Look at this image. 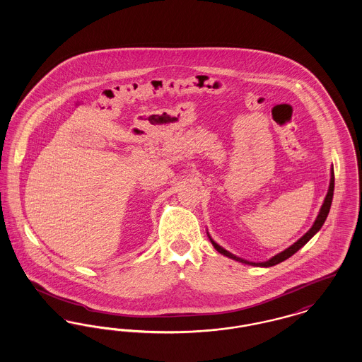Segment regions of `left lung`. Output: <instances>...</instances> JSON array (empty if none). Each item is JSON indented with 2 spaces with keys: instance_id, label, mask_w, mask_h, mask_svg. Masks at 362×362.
<instances>
[{
  "instance_id": "1",
  "label": "left lung",
  "mask_w": 362,
  "mask_h": 362,
  "mask_svg": "<svg viewBox=\"0 0 362 362\" xmlns=\"http://www.w3.org/2000/svg\"><path fill=\"white\" fill-rule=\"evenodd\" d=\"M332 195H334V168H331V180H329V187H328L327 195H326V199H325V204H323V206L320 209V211H319V216L316 217V221L313 223L312 225V228H310V230L300 239V240L296 241L293 245H291L289 248H286L285 251H282V252H279V254H276V257H273L272 259H269L267 262H262V263H255V262H248V260H244V259L238 258L236 255H233V254H230V252H228L226 250H224L223 247H220L216 241L213 240L210 236H209V239L211 241V244H213V247L220 252V254H223L225 257H228V258L235 259V260H238V262H241V263H245V264H251V266H259V267H270V266H276L278 263H281V262H284V260H286L288 258H291L293 254H296L303 245H305L308 241H310V238L323 226L325 224V221H326V218H327L328 211H329V207H331V202H332Z\"/></svg>"
}]
</instances>
